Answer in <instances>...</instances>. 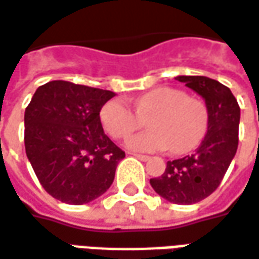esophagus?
<instances>
[{
    "mask_svg": "<svg viewBox=\"0 0 259 259\" xmlns=\"http://www.w3.org/2000/svg\"><path fill=\"white\" fill-rule=\"evenodd\" d=\"M132 155H135V157H137L139 160H142V161H148L150 160V157L148 155H144V154H137V153H130Z\"/></svg>",
    "mask_w": 259,
    "mask_h": 259,
    "instance_id": "34e87169",
    "label": "esophagus"
}]
</instances>
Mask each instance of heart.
Instances as JSON below:
<instances>
[{
    "label": "heart",
    "mask_w": 259,
    "mask_h": 259,
    "mask_svg": "<svg viewBox=\"0 0 259 259\" xmlns=\"http://www.w3.org/2000/svg\"><path fill=\"white\" fill-rule=\"evenodd\" d=\"M136 112L122 99H111L101 109V122L113 139H126L147 119L150 130L130 137L127 147L139 151L185 154L202 142L209 123V111L202 99L172 87H158L139 97Z\"/></svg>",
    "instance_id": "1"
}]
</instances>
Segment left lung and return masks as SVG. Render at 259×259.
Masks as SVG:
<instances>
[{"label":"left lung","instance_id":"left-lung-1","mask_svg":"<svg viewBox=\"0 0 259 259\" xmlns=\"http://www.w3.org/2000/svg\"><path fill=\"white\" fill-rule=\"evenodd\" d=\"M175 79L205 99L209 111L207 133L195 153L168 161L161 177L151 178L155 192L171 203L192 205L214 192L238 147L240 106L230 88L202 75Z\"/></svg>","mask_w":259,"mask_h":259}]
</instances>
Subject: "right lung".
Wrapping results in <instances>:
<instances>
[{
    "mask_svg": "<svg viewBox=\"0 0 259 259\" xmlns=\"http://www.w3.org/2000/svg\"><path fill=\"white\" fill-rule=\"evenodd\" d=\"M115 92L50 81L25 109V150L54 199L84 205L105 193L124 151L104 133L99 112Z\"/></svg>",
    "mask_w": 259,
    "mask_h": 259,
    "instance_id": "1",
    "label": "right lung"
}]
</instances>
